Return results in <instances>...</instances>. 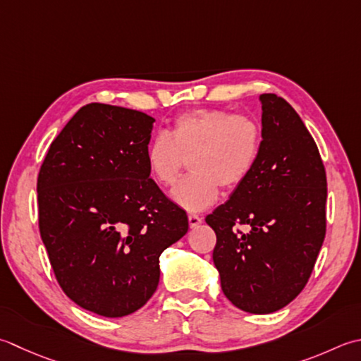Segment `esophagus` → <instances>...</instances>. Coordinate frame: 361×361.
<instances>
[{
    "mask_svg": "<svg viewBox=\"0 0 361 361\" xmlns=\"http://www.w3.org/2000/svg\"><path fill=\"white\" fill-rule=\"evenodd\" d=\"M188 221H189V227L190 228H195V227H199V225L202 224V217L199 214L189 213L188 214Z\"/></svg>",
    "mask_w": 361,
    "mask_h": 361,
    "instance_id": "obj_1",
    "label": "esophagus"
}]
</instances>
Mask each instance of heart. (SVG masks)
Instances as JSON below:
<instances>
[{
	"mask_svg": "<svg viewBox=\"0 0 361 361\" xmlns=\"http://www.w3.org/2000/svg\"><path fill=\"white\" fill-rule=\"evenodd\" d=\"M263 133L255 118L227 109L199 108L176 116L166 134L147 147L145 161L159 186H171L186 162L190 171L175 186L172 197L180 207L199 211L214 203L225 189H235L255 169Z\"/></svg>",
	"mask_w": 361,
	"mask_h": 361,
	"instance_id": "b5f03b06",
	"label": "heart"
}]
</instances>
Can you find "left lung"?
<instances>
[{
	"label": "left lung",
	"mask_w": 361,
	"mask_h": 361,
	"mask_svg": "<svg viewBox=\"0 0 361 361\" xmlns=\"http://www.w3.org/2000/svg\"><path fill=\"white\" fill-rule=\"evenodd\" d=\"M259 100L257 166L204 221L217 238L213 261L224 294L247 313L267 314L298 298L313 272L326 238L327 176L293 106L275 94Z\"/></svg>",
	"instance_id": "8db88e82"
}]
</instances>
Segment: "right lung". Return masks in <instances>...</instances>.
Returning a JSON list of instances; mask_svg holds the SVG:
<instances>
[{
	"mask_svg": "<svg viewBox=\"0 0 361 361\" xmlns=\"http://www.w3.org/2000/svg\"><path fill=\"white\" fill-rule=\"evenodd\" d=\"M154 118L89 103L70 118L37 176L39 230L54 277L76 305L106 317L144 307L159 255L186 235V211L150 178Z\"/></svg>",
	"mask_w": 361,
	"mask_h": 361,
	"instance_id": "right-lung-1",
	"label": "right lung"
}]
</instances>
